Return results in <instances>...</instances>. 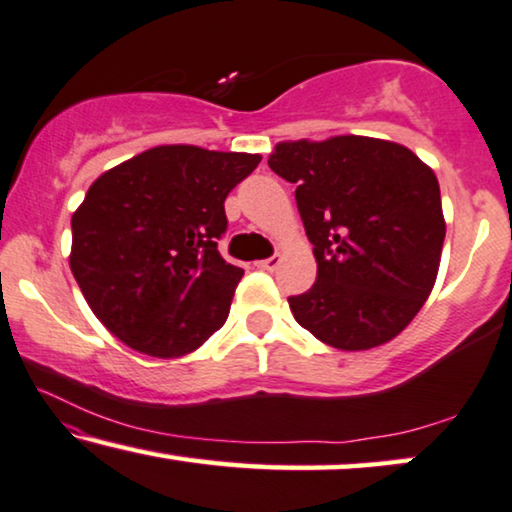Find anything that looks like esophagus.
<instances>
[{"mask_svg": "<svg viewBox=\"0 0 512 512\" xmlns=\"http://www.w3.org/2000/svg\"><path fill=\"white\" fill-rule=\"evenodd\" d=\"M280 262H283V259H280V255H273V257H269V259H262V262H257V269H262V271H276L278 266H280Z\"/></svg>", "mask_w": 512, "mask_h": 512, "instance_id": "esophagus-1", "label": "esophagus"}]
</instances>
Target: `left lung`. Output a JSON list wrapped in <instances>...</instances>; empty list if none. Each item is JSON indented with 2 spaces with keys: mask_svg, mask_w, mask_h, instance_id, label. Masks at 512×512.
<instances>
[{
  "mask_svg": "<svg viewBox=\"0 0 512 512\" xmlns=\"http://www.w3.org/2000/svg\"><path fill=\"white\" fill-rule=\"evenodd\" d=\"M269 167L297 185L318 278L294 320L338 350H371L410 325L434 290L445 239L441 187L413 150L371 136L280 141Z\"/></svg>",
  "mask_w": 512,
  "mask_h": 512,
  "instance_id": "left-lung-1",
  "label": "left lung"
}]
</instances>
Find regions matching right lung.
I'll list each match as a JSON object with an SVG mask.
<instances>
[{
    "instance_id": "obj_1",
    "label": "right lung",
    "mask_w": 512,
    "mask_h": 512,
    "mask_svg": "<svg viewBox=\"0 0 512 512\" xmlns=\"http://www.w3.org/2000/svg\"><path fill=\"white\" fill-rule=\"evenodd\" d=\"M262 157L157 146L104 171L71 215L69 266L115 338L181 357L225 325L243 269L222 259L225 199Z\"/></svg>"
}]
</instances>
